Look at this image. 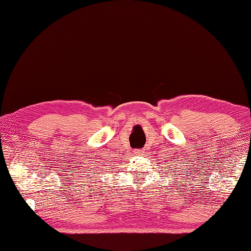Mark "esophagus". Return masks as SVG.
<instances>
[{"label":"esophagus","mask_w":251,"mask_h":251,"mask_svg":"<svg viewBox=\"0 0 251 251\" xmlns=\"http://www.w3.org/2000/svg\"><path fill=\"white\" fill-rule=\"evenodd\" d=\"M141 152H143V151H141V150H138V149L135 150V154H137V156H139V154H141Z\"/></svg>","instance_id":"1"}]
</instances>
